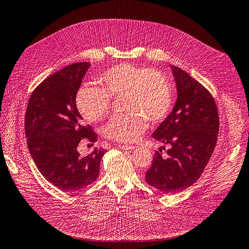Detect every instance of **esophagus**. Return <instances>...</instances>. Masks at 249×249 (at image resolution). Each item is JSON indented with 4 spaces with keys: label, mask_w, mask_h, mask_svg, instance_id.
<instances>
[{
    "label": "esophagus",
    "mask_w": 249,
    "mask_h": 249,
    "mask_svg": "<svg viewBox=\"0 0 249 249\" xmlns=\"http://www.w3.org/2000/svg\"><path fill=\"white\" fill-rule=\"evenodd\" d=\"M119 147H120L123 150H133V149L136 148L135 145H124V144L119 145Z\"/></svg>",
    "instance_id": "34e87169"
}]
</instances>
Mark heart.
Returning a JSON list of instances; mask_svg holds the SVG:
<instances>
[{
    "mask_svg": "<svg viewBox=\"0 0 249 249\" xmlns=\"http://www.w3.org/2000/svg\"><path fill=\"white\" fill-rule=\"evenodd\" d=\"M99 82L101 89L82 85L76 94V105L86 120L99 122L109 113L111 98L123 96L127 114L113 117L104 129L106 136L115 142H137L146 130L147 121L160 122L171 110V84L158 70L120 64L105 72Z\"/></svg>",
    "mask_w": 249,
    "mask_h": 249,
    "instance_id": "heart-1",
    "label": "heart"
}]
</instances>
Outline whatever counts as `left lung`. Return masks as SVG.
Listing matches in <instances>:
<instances>
[{
	"label": "left lung",
	"instance_id": "1",
	"mask_svg": "<svg viewBox=\"0 0 249 249\" xmlns=\"http://www.w3.org/2000/svg\"><path fill=\"white\" fill-rule=\"evenodd\" d=\"M177 101L153 137L170 144L156 151L145 181L163 193H176L196 183L208 165L219 132V115L209 90L182 69L171 66ZM164 148V147H163ZM165 149V148H164Z\"/></svg>",
	"mask_w": 249,
	"mask_h": 249
}]
</instances>
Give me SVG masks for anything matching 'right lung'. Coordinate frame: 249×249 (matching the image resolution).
Returning <instances> with one entry per match:
<instances>
[{
	"label": "right lung",
	"mask_w": 249,
	"mask_h": 249,
	"mask_svg": "<svg viewBox=\"0 0 249 249\" xmlns=\"http://www.w3.org/2000/svg\"><path fill=\"white\" fill-rule=\"evenodd\" d=\"M89 62L74 63L51 75L32 92L25 114L30 156L40 174L57 188L76 192L98 179L105 150L81 156L82 138L98 139L85 126L76 107V94Z\"/></svg>",
	"instance_id": "add662e5"
}]
</instances>
